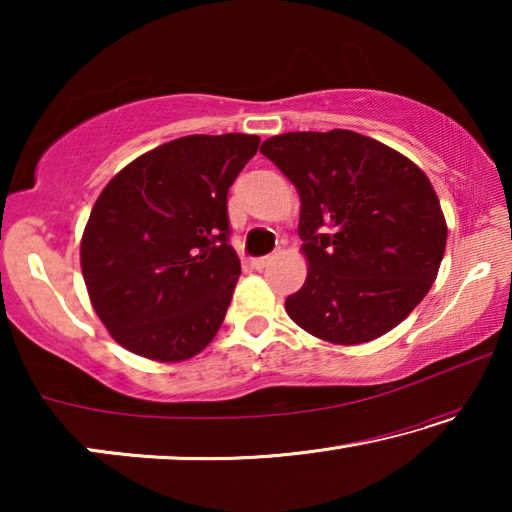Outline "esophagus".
<instances>
[{
	"instance_id": "esophagus-1",
	"label": "esophagus",
	"mask_w": 512,
	"mask_h": 512,
	"mask_svg": "<svg viewBox=\"0 0 512 512\" xmlns=\"http://www.w3.org/2000/svg\"><path fill=\"white\" fill-rule=\"evenodd\" d=\"M273 255H266V257H255V259H250V266L253 268H257V271H262V268H266L268 264L273 262Z\"/></svg>"
}]
</instances>
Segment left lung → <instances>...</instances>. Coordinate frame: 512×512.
<instances>
[{
  "label": "left lung",
  "instance_id": "obj_1",
  "mask_svg": "<svg viewBox=\"0 0 512 512\" xmlns=\"http://www.w3.org/2000/svg\"><path fill=\"white\" fill-rule=\"evenodd\" d=\"M262 151L300 196L307 280L284 302L293 323L334 345L391 332L427 296L447 244L438 194L418 164L372 137H268Z\"/></svg>",
  "mask_w": 512,
  "mask_h": 512
}]
</instances>
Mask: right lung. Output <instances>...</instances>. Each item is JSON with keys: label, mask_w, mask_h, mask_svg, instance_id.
<instances>
[{"label": "right lung", "mask_w": 512, "mask_h": 512, "mask_svg": "<svg viewBox=\"0 0 512 512\" xmlns=\"http://www.w3.org/2000/svg\"><path fill=\"white\" fill-rule=\"evenodd\" d=\"M257 146L244 133L178 137L103 187L81 237V271L121 348L180 363L219 332L241 275L225 201Z\"/></svg>", "instance_id": "add662e5"}]
</instances>
